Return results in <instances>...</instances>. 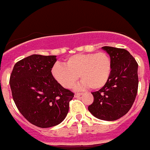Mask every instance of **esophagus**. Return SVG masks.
Masks as SVG:
<instances>
[{"instance_id":"esophagus-1","label":"esophagus","mask_w":150,"mask_h":150,"mask_svg":"<svg viewBox=\"0 0 150 150\" xmlns=\"http://www.w3.org/2000/svg\"><path fill=\"white\" fill-rule=\"evenodd\" d=\"M81 95H82V93H75L74 96L76 97V98H77V97H79Z\"/></svg>"}]
</instances>
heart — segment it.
Listing matches in <instances>:
<instances>
[{"instance_id":"obj_1","label":"heart","mask_w":150,"mask_h":150,"mask_svg":"<svg viewBox=\"0 0 150 150\" xmlns=\"http://www.w3.org/2000/svg\"><path fill=\"white\" fill-rule=\"evenodd\" d=\"M111 60L104 52L76 54L67 58L65 64H55L52 74L64 88H71L79 78L82 87L99 89L105 86L111 73Z\"/></svg>"}]
</instances>
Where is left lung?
<instances>
[{
  "label": "left lung",
  "instance_id": "left-lung-1",
  "mask_svg": "<svg viewBox=\"0 0 150 150\" xmlns=\"http://www.w3.org/2000/svg\"><path fill=\"white\" fill-rule=\"evenodd\" d=\"M102 49L110 57V76L104 86L91 92L94 101L88 110L99 120L114 121L126 114L134 102L138 88V64L125 49Z\"/></svg>",
  "mask_w": 150,
  "mask_h": 150
}]
</instances>
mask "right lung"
<instances>
[{"label":"right lung","mask_w":150,"mask_h":150,"mask_svg":"<svg viewBox=\"0 0 150 150\" xmlns=\"http://www.w3.org/2000/svg\"><path fill=\"white\" fill-rule=\"evenodd\" d=\"M55 55H31L14 65L10 85L14 102L26 120L40 128L60 124L74 94L55 80L52 68Z\"/></svg>","instance_id":"right-lung-1"}]
</instances>
